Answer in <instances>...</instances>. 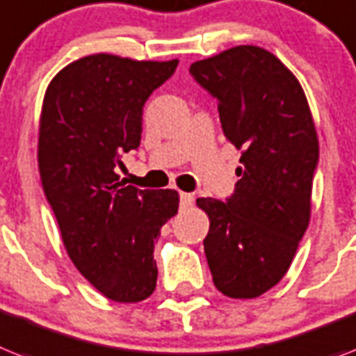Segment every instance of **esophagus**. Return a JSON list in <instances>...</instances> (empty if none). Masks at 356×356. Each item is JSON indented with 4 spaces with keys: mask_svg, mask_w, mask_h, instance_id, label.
<instances>
[{
    "mask_svg": "<svg viewBox=\"0 0 356 356\" xmlns=\"http://www.w3.org/2000/svg\"><path fill=\"white\" fill-rule=\"evenodd\" d=\"M193 195H189V193H180V207H191L193 205Z\"/></svg>",
    "mask_w": 356,
    "mask_h": 356,
    "instance_id": "1",
    "label": "esophagus"
}]
</instances>
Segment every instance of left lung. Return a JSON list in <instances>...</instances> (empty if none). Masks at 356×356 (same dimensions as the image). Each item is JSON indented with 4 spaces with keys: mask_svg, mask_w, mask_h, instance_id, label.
<instances>
[{
    "mask_svg": "<svg viewBox=\"0 0 356 356\" xmlns=\"http://www.w3.org/2000/svg\"><path fill=\"white\" fill-rule=\"evenodd\" d=\"M189 72L218 99L225 138L242 151L233 195L196 200L211 222L205 257L216 289L257 298L284 278L309 225L315 122L298 79L266 49L233 47Z\"/></svg>",
    "mask_w": 356,
    "mask_h": 356,
    "instance_id": "8db88e82",
    "label": "left lung"
}]
</instances>
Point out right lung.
<instances>
[{
    "label": "right lung",
    "mask_w": 356,
    "mask_h": 356,
    "mask_svg": "<svg viewBox=\"0 0 356 356\" xmlns=\"http://www.w3.org/2000/svg\"><path fill=\"white\" fill-rule=\"evenodd\" d=\"M176 65L85 56L52 78L41 107L38 165L63 245L76 269L122 304L152 295L154 243L180 198L125 185L116 167L140 145L143 105Z\"/></svg>",
    "instance_id": "1"
}]
</instances>
